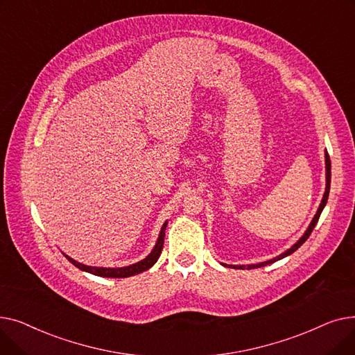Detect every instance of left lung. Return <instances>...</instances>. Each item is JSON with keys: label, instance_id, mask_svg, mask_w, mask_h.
Instances as JSON below:
<instances>
[{"label": "left lung", "instance_id": "8db88e82", "mask_svg": "<svg viewBox=\"0 0 355 355\" xmlns=\"http://www.w3.org/2000/svg\"><path fill=\"white\" fill-rule=\"evenodd\" d=\"M325 177H327V185H325V193H324V197H322V201H321V204H320V207H318V211H316V214L313 216V218H312V221H311V225H309V227L306 229V232L304 233V236L296 241V243L291 248V249H288L285 253H282V254H279V256H276V257H273V259H270V260H266V262H262V263H256V265H248V269H254V268H262V266H266V265H270V263H273V262H276V260H281V259H284V257H286V256H289V254H292L296 249H300L305 241H306V239L311 236V233H312V230H313V227L316 226V223H318V220H320V216H321V213H322V210H324V207H325V204H327V200H328V194H329V185H331V161H329V155H328V153H325ZM233 268H239V269H245L246 266H233Z\"/></svg>", "mask_w": 355, "mask_h": 355}]
</instances>
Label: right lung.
Listing matches in <instances>:
<instances>
[{
  "instance_id": "add662e5",
  "label": "right lung",
  "mask_w": 355,
  "mask_h": 355,
  "mask_svg": "<svg viewBox=\"0 0 355 355\" xmlns=\"http://www.w3.org/2000/svg\"><path fill=\"white\" fill-rule=\"evenodd\" d=\"M165 227H166V221L164 223V226L159 232V236H158V240L157 243L153 249V252L149 253L145 259H142L141 262L138 263H134V265H129V266H123V268H98V266H86L83 263H79L76 262V260L69 257L67 254L66 259L69 260L70 263H73L76 268H79L80 270H85V272H89L92 275H96V276H102V277H129V276H134V275H138V273H142L145 270H148L149 268H153L155 265V262L158 260L159 254H161V250H162V246H164V237H165Z\"/></svg>"
}]
</instances>
